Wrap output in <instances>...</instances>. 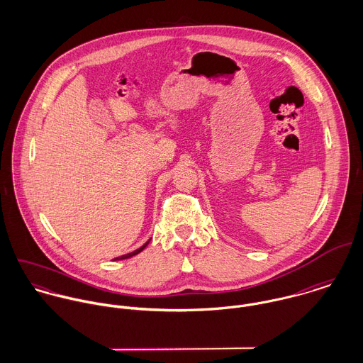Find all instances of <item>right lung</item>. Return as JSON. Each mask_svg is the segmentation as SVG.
<instances>
[{
    "label": "right lung",
    "mask_w": 363,
    "mask_h": 363,
    "mask_svg": "<svg viewBox=\"0 0 363 363\" xmlns=\"http://www.w3.org/2000/svg\"><path fill=\"white\" fill-rule=\"evenodd\" d=\"M151 242V239L145 243V245H143L140 249H137V250H134V252H131V253H127V255H123V256H120V257H116V259H113V261H118V259H130V257H133V256H135V255H138V253H141L147 246H148V243Z\"/></svg>",
    "instance_id": "1"
}]
</instances>
